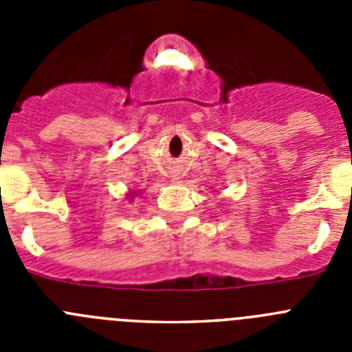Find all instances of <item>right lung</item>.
<instances>
[{
  "label": "right lung",
  "instance_id": "add662e5",
  "mask_svg": "<svg viewBox=\"0 0 352 352\" xmlns=\"http://www.w3.org/2000/svg\"><path fill=\"white\" fill-rule=\"evenodd\" d=\"M139 195V192H129V194H126V199H129V201H133V199L138 197Z\"/></svg>",
  "mask_w": 352,
  "mask_h": 352
}]
</instances>
